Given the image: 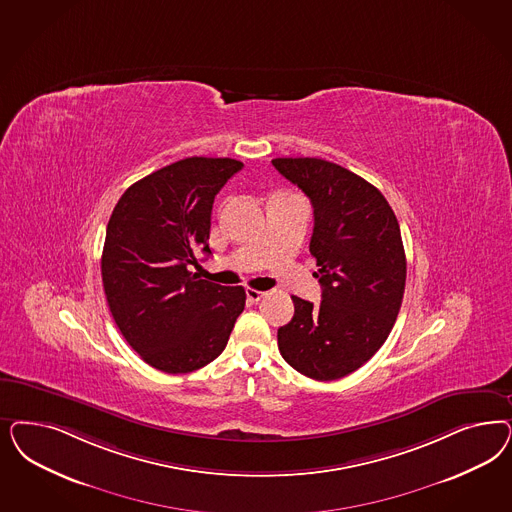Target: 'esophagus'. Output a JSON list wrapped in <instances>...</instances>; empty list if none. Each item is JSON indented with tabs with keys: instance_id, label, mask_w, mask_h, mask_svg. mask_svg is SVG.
<instances>
[{
	"instance_id": "1",
	"label": "esophagus",
	"mask_w": 512,
	"mask_h": 512,
	"mask_svg": "<svg viewBox=\"0 0 512 512\" xmlns=\"http://www.w3.org/2000/svg\"><path fill=\"white\" fill-rule=\"evenodd\" d=\"M264 296L265 292H260V290H256V288H247V299L250 303H258Z\"/></svg>"
}]
</instances>
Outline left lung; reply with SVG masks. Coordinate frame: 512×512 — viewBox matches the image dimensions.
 <instances>
[{
  "instance_id": "left-lung-1",
  "label": "left lung",
  "mask_w": 512,
  "mask_h": 512,
  "mask_svg": "<svg viewBox=\"0 0 512 512\" xmlns=\"http://www.w3.org/2000/svg\"><path fill=\"white\" fill-rule=\"evenodd\" d=\"M271 164L313 203L309 250L322 286L320 305L292 296L294 318L279 328V350L305 377H347L384 345L401 309L407 260L396 215L373 184L341 165Z\"/></svg>"
}]
</instances>
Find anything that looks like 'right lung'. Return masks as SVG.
Returning <instances> with one entry per match:
<instances>
[{"label": "right lung", "mask_w": 512, "mask_h": 512, "mask_svg": "<svg viewBox=\"0 0 512 512\" xmlns=\"http://www.w3.org/2000/svg\"><path fill=\"white\" fill-rule=\"evenodd\" d=\"M243 162L192 156L132 184L107 224L101 279L116 326L145 362L171 375L213 362L245 309L243 286L188 271L211 254L215 196Z\"/></svg>", "instance_id": "1"}]
</instances>
